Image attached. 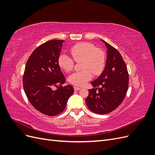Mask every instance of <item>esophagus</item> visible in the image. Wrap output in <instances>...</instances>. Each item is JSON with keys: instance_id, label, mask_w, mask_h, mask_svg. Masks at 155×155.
Here are the masks:
<instances>
[{"instance_id": "esophagus-1", "label": "esophagus", "mask_w": 155, "mask_h": 155, "mask_svg": "<svg viewBox=\"0 0 155 155\" xmlns=\"http://www.w3.org/2000/svg\"><path fill=\"white\" fill-rule=\"evenodd\" d=\"M74 90H75V91H79V90H81V88L77 87H74Z\"/></svg>"}]
</instances>
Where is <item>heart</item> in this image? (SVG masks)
<instances>
[{"label": "heart", "mask_w": 155, "mask_h": 155, "mask_svg": "<svg viewBox=\"0 0 155 155\" xmlns=\"http://www.w3.org/2000/svg\"><path fill=\"white\" fill-rule=\"evenodd\" d=\"M74 60L76 62L82 61V71L75 72L68 78V81L73 85L82 87L91 80L92 74L99 76L104 71L105 66V54L104 51L88 42H81L74 45L70 48ZM74 60L66 54H61L58 57L59 67L69 72L74 67Z\"/></svg>", "instance_id": "obj_1"}]
</instances>
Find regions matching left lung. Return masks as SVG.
I'll use <instances>...</instances> for the list:
<instances>
[{
	"label": "left lung",
	"mask_w": 155,
	"mask_h": 155,
	"mask_svg": "<svg viewBox=\"0 0 155 155\" xmlns=\"http://www.w3.org/2000/svg\"><path fill=\"white\" fill-rule=\"evenodd\" d=\"M107 48L104 71L91 82L85 101L88 109L99 114L113 111L123 101L129 86V74L125 63L119 51L105 41Z\"/></svg>",
	"instance_id": "1"
}]
</instances>
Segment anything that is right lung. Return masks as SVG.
Instances as JSON below:
<instances>
[{
	"mask_svg": "<svg viewBox=\"0 0 155 155\" xmlns=\"http://www.w3.org/2000/svg\"><path fill=\"white\" fill-rule=\"evenodd\" d=\"M63 40H50L33 51L26 63L23 75V87L30 104L44 114L53 116L62 112L68 98L74 93L65 83L58 59ZM58 88L53 91L52 88Z\"/></svg>",
	"mask_w": 155,
	"mask_h": 155,
	"instance_id": "1",
	"label": "right lung"
}]
</instances>
